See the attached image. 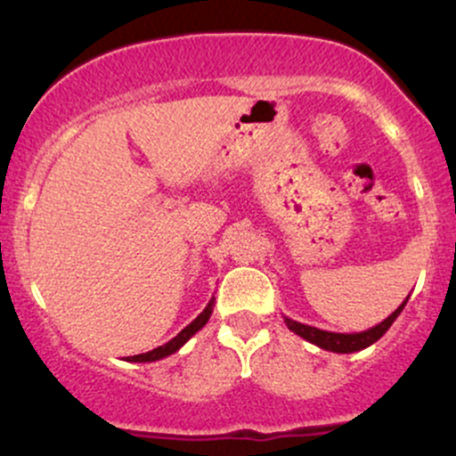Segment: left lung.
<instances>
[{
  "label": "left lung",
  "mask_w": 456,
  "mask_h": 456,
  "mask_svg": "<svg viewBox=\"0 0 456 456\" xmlns=\"http://www.w3.org/2000/svg\"><path fill=\"white\" fill-rule=\"evenodd\" d=\"M407 300H410V296L403 300V305L396 308L392 315H388L384 319V322L378 323V326L364 330V332H352V334H345V332H328V330H319V328H313V326H306V323H300V322H294V319L285 317V323L287 328L291 330V332H296L297 337H302L305 341L317 345V347L326 349V352H334V354H354V352H360V349H366L369 345L378 343L381 337H384L386 332H388V328L395 323V319L401 315V311L405 308Z\"/></svg>",
  "instance_id": "1"
}]
</instances>
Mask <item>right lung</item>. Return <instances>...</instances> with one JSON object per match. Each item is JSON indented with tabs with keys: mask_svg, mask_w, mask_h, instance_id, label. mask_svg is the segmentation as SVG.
<instances>
[{
	"mask_svg": "<svg viewBox=\"0 0 456 456\" xmlns=\"http://www.w3.org/2000/svg\"><path fill=\"white\" fill-rule=\"evenodd\" d=\"M212 311H214V297H212L210 302H208V306L203 308L201 313H199L195 322H191V323H188V326H186L184 330H182V332L177 334V337L171 338L169 343L160 345V347L151 349V352H148V354L128 355V358H124V360H126V362H156V360H162V358H167V355L175 354L177 349H180L182 345H184V343L188 341V338H191V337H195V334L199 332V330H201L203 326H206V323H208V319H210V315H212Z\"/></svg>",
	"mask_w": 456,
	"mask_h": 456,
	"instance_id": "obj_1",
	"label": "right lung"
}]
</instances>
